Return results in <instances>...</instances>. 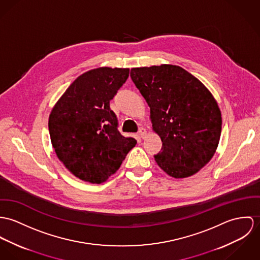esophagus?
I'll return each instance as SVG.
<instances>
[{"instance_id":"esophagus-1","label":"esophagus","mask_w":260,"mask_h":260,"mask_svg":"<svg viewBox=\"0 0 260 260\" xmlns=\"http://www.w3.org/2000/svg\"><path fill=\"white\" fill-rule=\"evenodd\" d=\"M139 135H140V137L142 139H144L146 137V135H147V132H146V129L144 127H141L140 131H139Z\"/></svg>"}]
</instances>
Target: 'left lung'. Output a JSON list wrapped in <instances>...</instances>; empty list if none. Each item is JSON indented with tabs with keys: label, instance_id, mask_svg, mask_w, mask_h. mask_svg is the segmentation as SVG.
<instances>
[{
	"label": "left lung",
	"instance_id": "8db88e82",
	"mask_svg": "<svg viewBox=\"0 0 260 260\" xmlns=\"http://www.w3.org/2000/svg\"><path fill=\"white\" fill-rule=\"evenodd\" d=\"M131 78L162 142L161 152L154 155L158 167L174 178L199 173L215 153L221 134V113L212 93L173 64L133 68Z\"/></svg>",
	"mask_w": 260,
	"mask_h": 260
}]
</instances>
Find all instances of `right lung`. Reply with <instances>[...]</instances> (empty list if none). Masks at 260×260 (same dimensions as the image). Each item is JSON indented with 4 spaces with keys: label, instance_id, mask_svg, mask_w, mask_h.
Returning a JSON list of instances; mask_svg holds the SVG:
<instances>
[{
    "label": "right lung",
    "instance_id": "1",
    "mask_svg": "<svg viewBox=\"0 0 260 260\" xmlns=\"http://www.w3.org/2000/svg\"><path fill=\"white\" fill-rule=\"evenodd\" d=\"M129 69L102 67L78 77L49 117L51 142L58 159L78 178L105 182L116 173L137 141L117 131L110 101L128 78Z\"/></svg>",
    "mask_w": 260,
    "mask_h": 260
}]
</instances>
